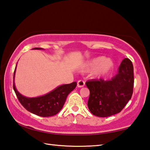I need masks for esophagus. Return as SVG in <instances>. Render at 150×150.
Returning <instances> with one entry per match:
<instances>
[{
    "label": "esophagus",
    "mask_w": 150,
    "mask_h": 150,
    "mask_svg": "<svg viewBox=\"0 0 150 150\" xmlns=\"http://www.w3.org/2000/svg\"><path fill=\"white\" fill-rule=\"evenodd\" d=\"M84 85H85V82H84L83 80H79V81H78V82H77V86H78V88H82V87H84Z\"/></svg>",
    "instance_id": "1"
}]
</instances>
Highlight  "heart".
Segmentation results:
<instances>
[{"label": "heart", "mask_w": 150, "mask_h": 150, "mask_svg": "<svg viewBox=\"0 0 150 150\" xmlns=\"http://www.w3.org/2000/svg\"><path fill=\"white\" fill-rule=\"evenodd\" d=\"M114 67V62L112 59L98 56L88 60L82 68L84 72H91L94 70L95 75L100 77L108 74Z\"/></svg>", "instance_id": "b5f03b06"}]
</instances>
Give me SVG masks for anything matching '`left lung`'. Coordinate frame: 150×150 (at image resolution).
Returning <instances> with one entry per match:
<instances>
[{
	"label": "left lung",
	"mask_w": 150,
	"mask_h": 150,
	"mask_svg": "<svg viewBox=\"0 0 150 150\" xmlns=\"http://www.w3.org/2000/svg\"><path fill=\"white\" fill-rule=\"evenodd\" d=\"M134 67L131 60L124 58L114 76L86 82L90 90L88 107L93 115L109 117L122 111L131 99L134 88Z\"/></svg>",
	"instance_id": "left-lung-1"
}]
</instances>
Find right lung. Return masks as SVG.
Returning a JSON list of instances; mask_svg holds the SVG:
<instances>
[{
	"instance_id": "right-lung-1",
	"label": "right lung",
	"mask_w": 150,
	"mask_h": 150,
	"mask_svg": "<svg viewBox=\"0 0 150 150\" xmlns=\"http://www.w3.org/2000/svg\"><path fill=\"white\" fill-rule=\"evenodd\" d=\"M32 50H44L41 48H34ZM14 72L13 88L19 102L28 112L41 117H49L57 114L63 108L68 95L75 89L76 82L71 84L58 86L52 91L38 97L28 98L22 95L15 86L14 77L16 70Z\"/></svg>"
}]
</instances>
